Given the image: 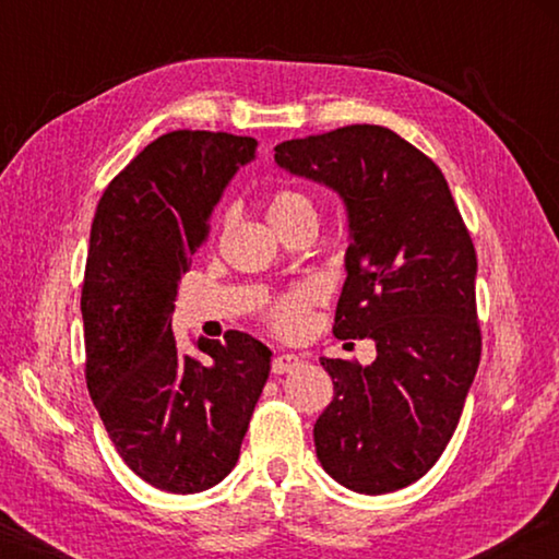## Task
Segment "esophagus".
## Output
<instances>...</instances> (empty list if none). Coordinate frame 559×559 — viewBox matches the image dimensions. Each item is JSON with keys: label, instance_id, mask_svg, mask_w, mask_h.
I'll use <instances>...</instances> for the list:
<instances>
[{"label": "esophagus", "instance_id": "esophagus-1", "mask_svg": "<svg viewBox=\"0 0 559 559\" xmlns=\"http://www.w3.org/2000/svg\"><path fill=\"white\" fill-rule=\"evenodd\" d=\"M300 365H302V357L293 355V353H283L278 357H273V374L293 372V370H298Z\"/></svg>", "mask_w": 559, "mask_h": 559}]
</instances>
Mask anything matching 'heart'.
Instances as JSON below:
<instances>
[{
  "label": "heart",
  "mask_w": 559,
  "mask_h": 559,
  "mask_svg": "<svg viewBox=\"0 0 559 559\" xmlns=\"http://www.w3.org/2000/svg\"><path fill=\"white\" fill-rule=\"evenodd\" d=\"M306 212H316L313 202H310L306 194L293 192V189H276V192L269 197L266 216L273 226H281L283 222ZM318 296L320 290L316 286H310V283L283 293L276 300H271V306L266 310L269 323L276 328L281 335H298L300 330L306 328L308 308L313 306Z\"/></svg>",
  "instance_id": "obj_1"
}]
</instances>
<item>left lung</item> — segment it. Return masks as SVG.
<instances>
[{
	"label": "left lung",
	"instance_id": "8db88e82",
	"mask_svg": "<svg viewBox=\"0 0 559 559\" xmlns=\"http://www.w3.org/2000/svg\"><path fill=\"white\" fill-rule=\"evenodd\" d=\"M276 165L343 200L333 333L377 347L365 367L320 359L335 394L313 429L318 461L355 493H392L439 461L478 370L473 241L441 169L390 128L286 140Z\"/></svg>",
	"mask_w": 559,
	"mask_h": 559
}]
</instances>
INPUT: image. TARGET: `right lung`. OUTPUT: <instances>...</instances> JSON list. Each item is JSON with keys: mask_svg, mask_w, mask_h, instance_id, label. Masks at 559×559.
Segmentation results:
<instances>
[{"mask_svg": "<svg viewBox=\"0 0 559 559\" xmlns=\"http://www.w3.org/2000/svg\"><path fill=\"white\" fill-rule=\"evenodd\" d=\"M257 140L175 130L103 192L91 226L81 313L86 382L120 459L167 493H200L229 476L271 372V349L229 330L187 355L173 335L179 278L226 185Z\"/></svg>", "mask_w": 559, "mask_h": 559, "instance_id": "1", "label": "right lung"}]
</instances>
